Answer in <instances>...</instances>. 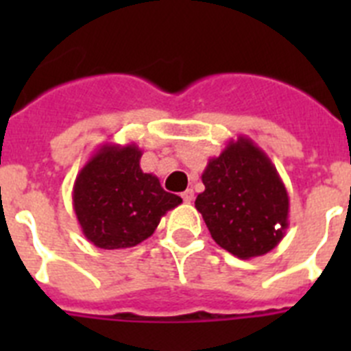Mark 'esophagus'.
<instances>
[{"label": "esophagus", "instance_id": "esophagus-1", "mask_svg": "<svg viewBox=\"0 0 351 351\" xmlns=\"http://www.w3.org/2000/svg\"><path fill=\"white\" fill-rule=\"evenodd\" d=\"M193 190H186L184 193H182V200H184L186 204H190L191 200H193Z\"/></svg>", "mask_w": 351, "mask_h": 351}]
</instances>
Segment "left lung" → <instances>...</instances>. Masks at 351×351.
Returning a JSON list of instances; mask_svg holds the SVG:
<instances>
[{
    "label": "left lung",
    "mask_w": 351,
    "mask_h": 351,
    "mask_svg": "<svg viewBox=\"0 0 351 351\" xmlns=\"http://www.w3.org/2000/svg\"><path fill=\"white\" fill-rule=\"evenodd\" d=\"M202 182L195 207L223 250L250 260L281 243L290 198L271 158L251 138L239 135L210 158Z\"/></svg>",
    "instance_id": "obj_1"
}]
</instances>
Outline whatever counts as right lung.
I'll use <instances>...</instances> for the list:
<instances>
[{
    "instance_id": "obj_1",
    "label": "right lung",
    "mask_w": 351,
    "mask_h": 351,
    "mask_svg": "<svg viewBox=\"0 0 351 351\" xmlns=\"http://www.w3.org/2000/svg\"><path fill=\"white\" fill-rule=\"evenodd\" d=\"M138 145L107 144L77 173L73 210L84 237L101 250H123L154 234L160 219L182 198L167 193L160 179L141 169Z\"/></svg>"
}]
</instances>
